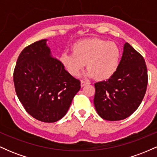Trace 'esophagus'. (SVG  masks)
Instances as JSON below:
<instances>
[{
  "instance_id": "esophagus-1",
  "label": "esophagus",
  "mask_w": 157,
  "mask_h": 157,
  "mask_svg": "<svg viewBox=\"0 0 157 157\" xmlns=\"http://www.w3.org/2000/svg\"><path fill=\"white\" fill-rule=\"evenodd\" d=\"M88 84V82L85 80H81L80 81V85H81V87H83V86H86V85Z\"/></svg>"
}]
</instances>
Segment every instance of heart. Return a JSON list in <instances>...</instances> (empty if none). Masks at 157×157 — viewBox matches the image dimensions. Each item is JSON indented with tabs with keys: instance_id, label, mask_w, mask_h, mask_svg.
Here are the masks:
<instances>
[{
	"instance_id": "obj_1",
	"label": "heart",
	"mask_w": 157,
	"mask_h": 157,
	"mask_svg": "<svg viewBox=\"0 0 157 157\" xmlns=\"http://www.w3.org/2000/svg\"><path fill=\"white\" fill-rule=\"evenodd\" d=\"M73 53H63L60 61L72 76H77L86 63L87 77L105 80L114 75L119 67L121 50L112 41L93 38L80 40L71 47Z\"/></svg>"
}]
</instances>
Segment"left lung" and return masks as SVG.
<instances>
[{
    "label": "left lung",
    "mask_w": 157,
    "mask_h": 157,
    "mask_svg": "<svg viewBox=\"0 0 157 157\" xmlns=\"http://www.w3.org/2000/svg\"><path fill=\"white\" fill-rule=\"evenodd\" d=\"M147 85V71L143 57L125 43L114 75L94 84V104L97 113L109 121L128 117L142 102Z\"/></svg>",
    "instance_id": "left-lung-1"
}]
</instances>
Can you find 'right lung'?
<instances>
[{"instance_id": "add662e5", "label": "right lung", "mask_w": 157, "mask_h": 157, "mask_svg": "<svg viewBox=\"0 0 157 157\" xmlns=\"http://www.w3.org/2000/svg\"><path fill=\"white\" fill-rule=\"evenodd\" d=\"M44 39L26 46L20 54L14 70L17 96L26 111L44 122H55L67 113L80 81L52 57Z\"/></svg>"}]
</instances>
